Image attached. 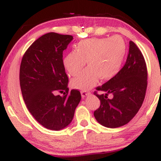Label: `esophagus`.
<instances>
[{"label": "esophagus", "instance_id": "1", "mask_svg": "<svg viewBox=\"0 0 161 161\" xmlns=\"http://www.w3.org/2000/svg\"><path fill=\"white\" fill-rule=\"evenodd\" d=\"M81 95H82V97H86V96H88V95H90V92H88V91H82V92H81Z\"/></svg>", "mask_w": 161, "mask_h": 161}]
</instances>
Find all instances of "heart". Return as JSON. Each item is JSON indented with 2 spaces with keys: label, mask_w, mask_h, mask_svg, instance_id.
Wrapping results in <instances>:
<instances>
[{
  "label": "heart",
  "mask_w": 161,
  "mask_h": 161,
  "mask_svg": "<svg viewBox=\"0 0 161 161\" xmlns=\"http://www.w3.org/2000/svg\"><path fill=\"white\" fill-rule=\"evenodd\" d=\"M126 51V44L119 36L79 42L75 51L64 57V67L70 75L75 76L80 73L86 61L89 66L72 80V86L87 90L95 86L100 77L101 79L114 77L120 69Z\"/></svg>",
  "instance_id": "obj_1"
}]
</instances>
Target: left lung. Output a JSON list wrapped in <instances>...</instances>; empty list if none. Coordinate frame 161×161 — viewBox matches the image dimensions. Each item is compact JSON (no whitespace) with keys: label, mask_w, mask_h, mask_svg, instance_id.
I'll use <instances>...</instances> for the list:
<instances>
[{"label":"left lung","mask_w":161,"mask_h":161,"mask_svg":"<svg viewBox=\"0 0 161 161\" xmlns=\"http://www.w3.org/2000/svg\"><path fill=\"white\" fill-rule=\"evenodd\" d=\"M147 70L141 51L133 42H129L126 61L123 68L94 94L101 105L94 112L100 124L108 128H117L129 123L142 107L147 86ZM104 92L99 95L97 91ZM113 97L109 99L108 95Z\"/></svg>","instance_id":"1"}]
</instances>
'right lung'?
Here are the masks:
<instances>
[{
  "instance_id": "add662e5",
  "label": "right lung",
  "mask_w": 161,
  "mask_h": 161,
  "mask_svg": "<svg viewBox=\"0 0 161 161\" xmlns=\"http://www.w3.org/2000/svg\"><path fill=\"white\" fill-rule=\"evenodd\" d=\"M73 38L47 33L30 45L20 64V88L28 110L38 123L51 130H60L71 123L81 100L79 90L69 92L63 60L64 51ZM64 91V96L56 95Z\"/></svg>"
}]
</instances>
